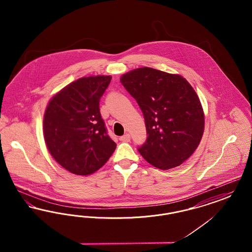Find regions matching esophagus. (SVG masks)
I'll return each instance as SVG.
<instances>
[{
	"instance_id": "1",
	"label": "esophagus",
	"mask_w": 252,
	"mask_h": 252,
	"mask_svg": "<svg viewBox=\"0 0 252 252\" xmlns=\"http://www.w3.org/2000/svg\"><path fill=\"white\" fill-rule=\"evenodd\" d=\"M121 142H124V143H128L130 142V135L129 134H126L124 136L120 137Z\"/></svg>"
}]
</instances>
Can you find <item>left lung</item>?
Wrapping results in <instances>:
<instances>
[{"label":"left lung","mask_w":252,"mask_h":252,"mask_svg":"<svg viewBox=\"0 0 252 252\" xmlns=\"http://www.w3.org/2000/svg\"><path fill=\"white\" fill-rule=\"evenodd\" d=\"M121 83L144 113L147 139L138 148L153 166L177 167L200 144L205 116L199 97L180 74L149 67L123 74Z\"/></svg>","instance_id":"8db88e82"}]
</instances>
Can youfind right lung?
Listing matches in <instances>:
<instances>
[{
    "mask_svg": "<svg viewBox=\"0 0 252 252\" xmlns=\"http://www.w3.org/2000/svg\"><path fill=\"white\" fill-rule=\"evenodd\" d=\"M110 80V75L81 77L53 96L45 109L43 136L49 152L74 175L94 174L116 148L99 109Z\"/></svg>",
    "mask_w": 252,
    "mask_h": 252,
    "instance_id": "1",
    "label": "right lung"
}]
</instances>
